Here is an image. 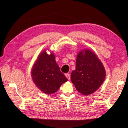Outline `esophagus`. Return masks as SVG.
<instances>
[{"label": "esophagus", "mask_w": 128, "mask_h": 128, "mask_svg": "<svg viewBox=\"0 0 128 128\" xmlns=\"http://www.w3.org/2000/svg\"><path fill=\"white\" fill-rule=\"evenodd\" d=\"M66 77L67 78H68V80H70V74H69V73H66Z\"/></svg>", "instance_id": "esophagus-1"}]
</instances>
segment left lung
<instances>
[{"label": "left lung", "instance_id": "obj_1", "mask_svg": "<svg viewBox=\"0 0 128 128\" xmlns=\"http://www.w3.org/2000/svg\"><path fill=\"white\" fill-rule=\"evenodd\" d=\"M105 77V69L96 55L88 50L80 52L76 69L70 75L77 90L85 95L92 94L102 85Z\"/></svg>", "mask_w": 128, "mask_h": 128}]
</instances>
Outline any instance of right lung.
<instances>
[{"label": "right lung", "instance_id": "add662e5", "mask_svg": "<svg viewBox=\"0 0 128 128\" xmlns=\"http://www.w3.org/2000/svg\"><path fill=\"white\" fill-rule=\"evenodd\" d=\"M32 76L36 86L43 92L51 94L59 90L68 81L55 61L53 54L43 51L39 56L32 70Z\"/></svg>", "mask_w": 128, "mask_h": 128}]
</instances>
